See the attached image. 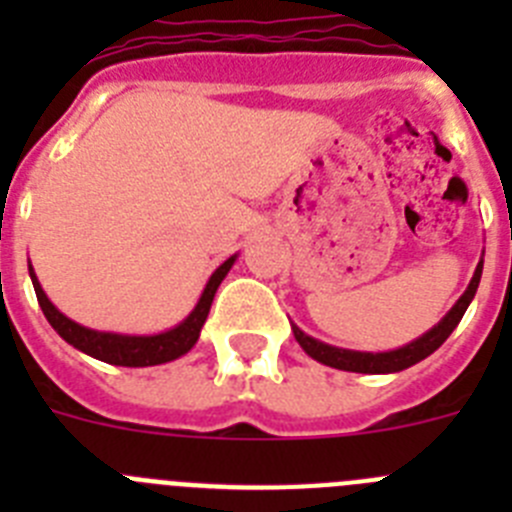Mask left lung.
<instances>
[{"instance_id":"8db88e82","label":"left lung","mask_w":512,"mask_h":512,"mask_svg":"<svg viewBox=\"0 0 512 512\" xmlns=\"http://www.w3.org/2000/svg\"><path fill=\"white\" fill-rule=\"evenodd\" d=\"M479 277H482V261H479L477 271H474L472 282H469L467 292L459 297L454 307L449 310V315L431 328L425 336H420L418 341L408 343V346L397 348V351H387V354H361V351H346V348H336L328 346V343H320L315 338L305 336L297 325H292L295 330V338L302 348H305V354L312 356L315 361L325 366H333V369H343V372H359V374H390V372H402V369H408V366L418 364L423 361L425 356H431L438 346H441L446 338L451 336V330L459 325V320L464 318V312H467L469 302H472L474 292L479 287Z\"/></svg>"}]
</instances>
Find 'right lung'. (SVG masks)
I'll list each match as a JSON object with an SVG mask.
<instances>
[{
  "label": "right lung",
  "instance_id": "add662e5",
  "mask_svg": "<svg viewBox=\"0 0 512 512\" xmlns=\"http://www.w3.org/2000/svg\"><path fill=\"white\" fill-rule=\"evenodd\" d=\"M233 261L235 256H230L225 264L217 266V271L210 277V282H207L205 292H202L200 302L192 310V315L182 325H176V328L166 330V333H158V336H117V333H99V330L84 328V325L74 323V320H69L53 307V302L45 297L43 287L35 279L33 266H30V279H33L40 310H43L48 323L56 328V333L63 341H69L74 348H79V351H84V354L94 356L99 361H107V364L156 366L179 359V356L187 354L189 348L197 343L202 325L207 320V312H210L212 297H215L217 287H220V282H223L225 274L230 271Z\"/></svg>",
  "mask_w": 512,
  "mask_h": 512
}]
</instances>
